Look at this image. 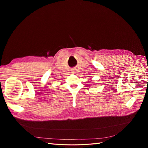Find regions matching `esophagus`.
I'll use <instances>...</instances> for the list:
<instances>
[{"label":"esophagus","instance_id":"obj_1","mask_svg":"<svg viewBox=\"0 0 148 148\" xmlns=\"http://www.w3.org/2000/svg\"><path fill=\"white\" fill-rule=\"evenodd\" d=\"M75 72H76V71H74V70L72 71V73H75Z\"/></svg>","mask_w":148,"mask_h":148}]
</instances>
